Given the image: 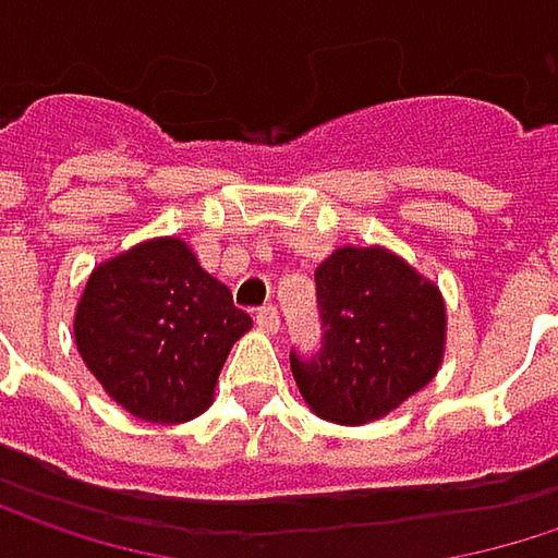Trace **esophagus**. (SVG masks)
I'll use <instances>...</instances> for the list:
<instances>
[{
	"mask_svg": "<svg viewBox=\"0 0 558 558\" xmlns=\"http://www.w3.org/2000/svg\"><path fill=\"white\" fill-rule=\"evenodd\" d=\"M255 326L265 331V335H275L280 329V316L275 306H262L258 313H255Z\"/></svg>",
	"mask_w": 558,
	"mask_h": 558,
	"instance_id": "obj_1",
	"label": "esophagus"
}]
</instances>
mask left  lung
Returning a JSON list of instances; mask_svg holds the SVG:
<instances>
[{
  "label": "left lung",
  "mask_w": 558,
  "mask_h": 558,
  "mask_svg": "<svg viewBox=\"0 0 558 558\" xmlns=\"http://www.w3.org/2000/svg\"><path fill=\"white\" fill-rule=\"evenodd\" d=\"M323 351L290 354L306 405L335 425H371L437 377L447 348L440 287L386 245H341L316 268Z\"/></svg>",
  "instance_id": "8db88e82"
}]
</instances>
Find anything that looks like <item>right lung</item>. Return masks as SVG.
<instances>
[{"mask_svg": "<svg viewBox=\"0 0 558 558\" xmlns=\"http://www.w3.org/2000/svg\"><path fill=\"white\" fill-rule=\"evenodd\" d=\"M252 329L223 280L178 235L101 262L73 316L78 357L130 415L181 425L207 412L229 348Z\"/></svg>", "mask_w": 558, "mask_h": 558, "instance_id": "right-lung-1", "label": "right lung"}]
</instances>
